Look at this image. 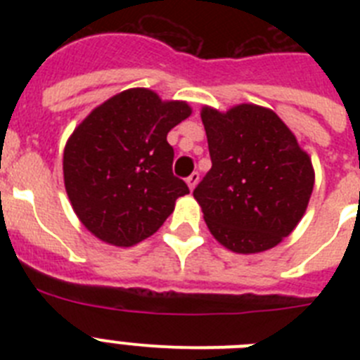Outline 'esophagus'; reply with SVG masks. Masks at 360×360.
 I'll use <instances>...</instances> for the list:
<instances>
[{
	"label": "esophagus",
	"instance_id": "34e87169",
	"mask_svg": "<svg viewBox=\"0 0 360 360\" xmlns=\"http://www.w3.org/2000/svg\"><path fill=\"white\" fill-rule=\"evenodd\" d=\"M198 180H200V174L196 173V171H195V173H193V174H189V176H187L186 182H187V186H189V189H191V191L195 189L196 184H198Z\"/></svg>",
	"mask_w": 360,
	"mask_h": 360
}]
</instances>
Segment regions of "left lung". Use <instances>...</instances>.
I'll return each mask as SVG.
<instances>
[{
    "label": "left lung",
    "instance_id": "left-lung-1",
    "mask_svg": "<svg viewBox=\"0 0 360 360\" xmlns=\"http://www.w3.org/2000/svg\"><path fill=\"white\" fill-rule=\"evenodd\" d=\"M212 167L198 187L209 231L225 249L256 254L281 243L307 212L314 165L294 133L269 108H202Z\"/></svg>",
    "mask_w": 360,
    "mask_h": 360
}]
</instances>
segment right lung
I'll list each match as a JSON object with an SVG mask.
<instances>
[{
	"mask_svg": "<svg viewBox=\"0 0 360 360\" xmlns=\"http://www.w3.org/2000/svg\"><path fill=\"white\" fill-rule=\"evenodd\" d=\"M191 115L186 101L129 88L104 101L73 129L63 155L73 211L104 243L131 247L162 227L189 193L173 174L167 133Z\"/></svg>",
	"mask_w": 360,
	"mask_h": 360,
	"instance_id": "add662e5",
	"label": "right lung"
}]
</instances>
